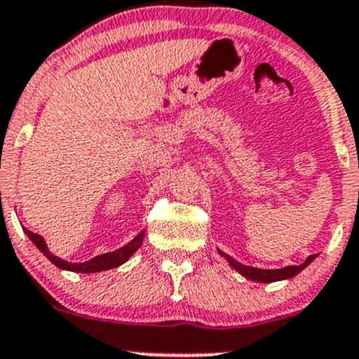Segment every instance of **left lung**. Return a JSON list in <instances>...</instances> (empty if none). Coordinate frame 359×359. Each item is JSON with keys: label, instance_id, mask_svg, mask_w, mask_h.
I'll return each instance as SVG.
<instances>
[{"label": "left lung", "instance_id": "left-lung-1", "mask_svg": "<svg viewBox=\"0 0 359 359\" xmlns=\"http://www.w3.org/2000/svg\"><path fill=\"white\" fill-rule=\"evenodd\" d=\"M217 252H219V255L224 257L227 264H229L234 271L240 272L243 277H246V279H250V280H255V283H264V284L265 283H276V280L292 279V277L298 276L299 272L304 271V269H306L308 265H310L311 262L317 258V255H310L302 265H287V267H283V269H257V267H250V265L240 264V262L234 260V258L231 255H227V253L221 252L219 248H217Z\"/></svg>", "mask_w": 359, "mask_h": 359}]
</instances>
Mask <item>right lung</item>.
Returning a JSON list of instances; mask_svg holds the SVG:
<instances>
[{
  "instance_id": "add662e5",
  "label": "right lung",
  "mask_w": 359,
  "mask_h": 359,
  "mask_svg": "<svg viewBox=\"0 0 359 359\" xmlns=\"http://www.w3.org/2000/svg\"><path fill=\"white\" fill-rule=\"evenodd\" d=\"M24 231L27 236L30 238V241L39 248V252L44 253L46 258H48L49 262H53L57 269H61V271L80 272V273H94V272H102V271H109V269L119 267V265L125 264V262L128 260V258L132 257L138 248H140L145 238V229H144L140 231L132 241L126 243V245L121 246L119 250H114V252H109V253H102V255L90 258V260L82 262V264H72V262H67L63 260V258L53 255V253L49 252L48 245H46L44 238H42L41 234L32 233V231H29L27 227H24Z\"/></svg>"
}]
</instances>
